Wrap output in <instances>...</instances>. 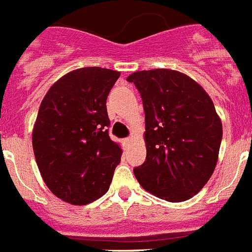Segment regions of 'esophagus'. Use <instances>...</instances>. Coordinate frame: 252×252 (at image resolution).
I'll list each match as a JSON object with an SVG mask.
<instances>
[{"mask_svg":"<svg viewBox=\"0 0 252 252\" xmlns=\"http://www.w3.org/2000/svg\"><path fill=\"white\" fill-rule=\"evenodd\" d=\"M131 140H133V138H126V139H124V143H126V144H129V143H131Z\"/></svg>","mask_w":252,"mask_h":252,"instance_id":"esophagus-1","label":"esophagus"}]
</instances>
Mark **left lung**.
I'll use <instances>...</instances> for the list:
<instances>
[{
    "label": "left lung",
    "instance_id": "8db88e82",
    "mask_svg": "<svg viewBox=\"0 0 252 252\" xmlns=\"http://www.w3.org/2000/svg\"><path fill=\"white\" fill-rule=\"evenodd\" d=\"M146 113L147 158L134 168L146 191L169 202L192 198L219 160L222 123L214 101L197 81L171 69L135 71Z\"/></svg>",
    "mask_w": 252,
    "mask_h": 252
}]
</instances>
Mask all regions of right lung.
<instances>
[{
    "mask_svg": "<svg viewBox=\"0 0 252 252\" xmlns=\"http://www.w3.org/2000/svg\"><path fill=\"white\" fill-rule=\"evenodd\" d=\"M121 72L72 70L51 85L38 108L32 147L45 185L58 198L83 206L109 189L122 148L110 139L106 98Z\"/></svg>",
    "mask_w": 252,
    "mask_h": 252,
    "instance_id": "add662e5",
    "label": "right lung"
}]
</instances>
